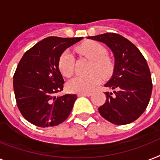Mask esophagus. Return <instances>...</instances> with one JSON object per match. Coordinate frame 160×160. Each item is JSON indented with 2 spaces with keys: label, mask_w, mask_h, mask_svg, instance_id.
Segmentation results:
<instances>
[{
  "label": "esophagus",
  "mask_w": 160,
  "mask_h": 160,
  "mask_svg": "<svg viewBox=\"0 0 160 160\" xmlns=\"http://www.w3.org/2000/svg\"><path fill=\"white\" fill-rule=\"evenodd\" d=\"M91 95L90 93H81V94H78V96H90Z\"/></svg>",
  "instance_id": "esophagus-1"
}]
</instances>
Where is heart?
I'll list each match as a JSON object with an SVG mask.
<instances>
[{"label":"heart","instance_id":"obj_1","mask_svg":"<svg viewBox=\"0 0 160 160\" xmlns=\"http://www.w3.org/2000/svg\"><path fill=\"white\" fill-rule=\"evenodd\" d=\"M76 51L92 60L91 74L76 76L67 84V89L72 93H90L101 81V76L108 78L114 71V62L107 55L106 49L96 41H88L76 47ZM75 58L69 51H64L58 60V69L65 77H70L74 73Z\"/></svg>","mask_w":160,"mask_h":160}]
</instances>
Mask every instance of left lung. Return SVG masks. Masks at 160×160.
Returning <instances> with one entry per match:
<instances>
[{"label":"left lung","mask_w":160,"mask_h":160,"mask_svg":"<svg viewBox=\"0 0 160 160\" xmlns=\"http://www.w3.org/2000/svg\"><path fill=\"white\" fill-rule=\"evenodd\" d=\"M88 39L105 44L114 56V73L105 87L106 101L99 108L100 115L112 124L134 121L146 109L152 93L151 75L139 50L119 34L105 33Z\"/></svg>","instance_id":"8db88e82"}]
</instances>
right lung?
Instances as JSON below:
<instances>
[{
  "label": "right lung",
  "instance_id": "right-lung-1",
  "mask_svg": "<svg viewBox=\"0 0 160 160\" xmlns=\"http://www.w3.org/2000/svg\"><path fill=\"white\" fill-rule=\"evenodd\" d=\"M83 37L50 36L26 51L13 76V87L19 110L36 126H55L67 119L77 95L55 96L63 90L64 79L58 69L60 55Z\"/></svg>",
  "mask_w": 160,
  "mask_h": 160
}]
</instances>
